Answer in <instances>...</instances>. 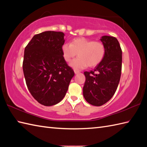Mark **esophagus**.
Returning a JSON list of instances; mask_svg holds the SVG:
<instances>
[{
	"label": "esophagus",
	"instance_id": "1",
	"mask_svg": "<svg viewBox=\"0 0 147 147\" xmlns=\"http://www.w3.org/2000/svg\"><path fill=\"white\" fill-rule=\"evenodd\" d=\"M80 73V71H78V70H74V73H75L76 74H78Z\"/></svg>",
	"mask_w": 147,
	"mask_h": 147
}]
</instances>
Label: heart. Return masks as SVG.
<instances>
[{
  "label": "heart",
  "instance_id": "obj_1",
  "mask_svg": "<svg viewBox=\"0 0 147 147\" xmlns=\"http://www.w3.org/2000/svg\"><path fill=\"white\" fill-rule=\"evenodd\" d=\"M62 56L65 62H70L76 54L78 57L70 63L74 70H81L87 66L94 67L104 58L105 49L101 42L93 41L85 38L74 39L70 43L62 46Z\"/></svg>",
  "mask_w": 147,
  "mask_h": 147
}]
</instances>
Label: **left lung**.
I'll return each instance as SVG.
<instances>
[{
	"label": "left lung",
	"mask_w": 147,
	"mask_h": 147,
	"mask_svg": "<svg viewBox=\"0 0 147 147\" xmlns=\"http://www.w3.org/2000/svg\"><path fill=\"white\" fill-rule=\"evenodd\" d=\"M100 40L105 49L104 58L93 71L84 72L86 78L83 89L84 98L95 106L105 104L113 96L122 69V50L117 38L103 36Z\"/></svg>",
	"instance_id": "left-lung-1"
}]
</instances>
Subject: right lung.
I'll return each instance as SVG.
<instances>
[{"instance_id": "obj_1", "label": "right lung", "mask_w": 147, "mask_h": 147, "mask_svg": "<svg viewBox=\"0 0 147 147\" xmlns=\"http://www.w3.org/2000/svg\"><path fill=\"white\" fill-rule=\"evenodd\" d=\"M64 34L47 31L34 36L24 49L23 69L31 94L40 104L52 106L66 94L74 76L63 58Z\"/></svg>"}]
</instances>
